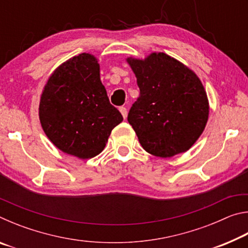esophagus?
Masks as SVG:
<instances>
[{
  "instance_id": "obj_1",
  "label": "esophagus",
  "mask_w": 248,
  "mask_h": 248,
  "mask_svg": "<svg viewBox=\"0 0 248 248\" xmlns=\"http://www.w3.org/2000/svg\"><path fill=\"white\" fill-rule=\"evenodd\" d=\"M119 110H120V112H121V115H123V117H124V119H125V118H127V115H128L127 108H125V107H120V108H119Z\"/></svg>"
}]
</instances>
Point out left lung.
Segmentation results:
<instances>
[{
	"label": "left lung",
	"instance_id": "left-lung-1",
	"mask_svg": "<svg viewBox=\"0 0 248 248\" xmlns=\"http://www.w3.org/2000/svg\"><path fill=\"white\" fill-rule=\"evenodd\" d=\"M127 61L140 89L128 121L142 148L159 157L186 152L201 136L209 116L207 93L199 78L163 52Z\"/></svg>",
	"mask_w": 248,
	"mask_h": 248
}]
</instances>
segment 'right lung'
I'll return each instance as SVG.
<instances>
[{"label":"right lung","mask_w":248,"mask_h":248,"mask_svg":"<svg viewBox=\"0 0 248 248\" xmlns=\"http://www.w3.org/2000/svg\"><path fill=\"white\" fill-rule=\"evenodd\" d=\"M39 119L59 150L83 159L102 152L111 130L124 120L109 102L97 59L90 53L71 58L49 78L41 94Z\"/></svg>","instance_id":"add662e5"}]
</instances>
